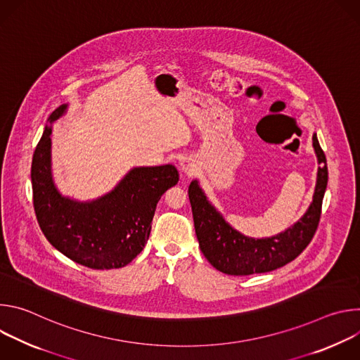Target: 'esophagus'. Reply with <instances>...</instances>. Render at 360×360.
I'll return each instance as SVG.
<instances>
[{
  "instance_id": "obj_1",
  "label": "esophagus",
  "mask_w": 360,
  "mask_h": 360,
  "mask_svg": "<svg viewBox=\"0 0 360 360\" xmlns=\"http://www.w3.org/2000/svg\"><path fill=\"white\" fill-rule=\"evenodd\" d=\"M179 168H181V171L184 174L192 175L195 172V169H196V165L192 162L191 158H182L181 162H179Z\"/></svg>"
}]
</instances>
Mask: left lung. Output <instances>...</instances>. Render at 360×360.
Wrapping results in <instances>:
<instances>
[{"instance_id":"8db88e82","label":"left lung","mask_w":360,"mask_h":360,"mask_svg":"<svg viewBox=\"0 0 360 360\" xmlns=\"http://www.w3.org/2000/svg\"><path fill=\"white\" fill-rule=\"evenodd\" d=\"M318 158V178L314 199L303 217L283 232L255 239L233 229L208 200L199 181L193 179L188 195L192 207L199 248L210 264L226 275H252L271 272L293 261L309 245L321 219L322 200L328 185L326 157L316 134L312 136Z\"/></svg>"}]
</instances>
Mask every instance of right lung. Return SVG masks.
Here are the masks:
<instances>
[{
  "label": "right lung",
  "mask_w": 360,
  "mask_h": 360,
  "mask_svg": "<svg viewBox=\"0 0 360 360\" xmlns=\"http://www.w3.org/2000/svg\"><path fill=\"white\" fill-rule=\"evenodd\" d=\"M67 108L63 104L49 115L32 157L37 221L48 242L71 261L91 269L124 268L143 249L157 203L178 184L179 174L171 164L136 167L96 199L64 196L51 169V132Z\"/></svg>",
  "instance_id": "obj_1"
}]
</instances>
